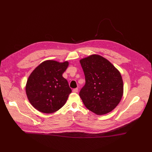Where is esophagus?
Listing matches in <instances>:
<instances>
[{"label": "esophagus", "mask_w": 152, "mask_h": 152, "mask_svg": "<svg viewBox=\"0 0 152 152\" xmlns=\"http://www.w3.org/2000/svg\"><path fill=\"white\" fill-rule=\"evenodd\" d=\"M77 91H78V89H77V88H76V89H73V92H75V93L77 92Z\"/></svg>", "instance_id": "1"}]
</instances>
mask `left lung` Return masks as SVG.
I'll use <instances>...</instances> for the list:
<instances>
[{
  "mask_svg": "<svg viewBox=\"0 0 152 152\" xmlns=\"http://www.w3.org/2000/svg\"><path fill=\"white\" fill-rule=\"evenodd\" d=\"M85 85L79 96L86 107L102 115L112 111L123 94V81L119 71L106 58L92 55L80 60Z\"/></svg>",
  "mask_w": 152,
  "mask_h": 152,
  "instance_id": "left-lung-1",
  "label": "left lung"
}]
</instances>
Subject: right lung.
<instances>
[{"instance_id": "obj_1", "label": "right lung", "mask_w": 152, "mask_h": 152, "mask_svg": "<svg viewBox=\"0 0 152 152\" xmlns=\"http://www.w3.org/2000/svg\"><path fill=\"white\" fill-rule=\"evenodd\" d=\"M68 62L47 60L35 68L26 86L28 99L36 110L52 113L60 109L71 92L66 79L62 76Z\"/></svg>"}]
</instances>
